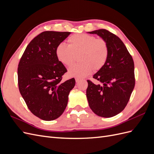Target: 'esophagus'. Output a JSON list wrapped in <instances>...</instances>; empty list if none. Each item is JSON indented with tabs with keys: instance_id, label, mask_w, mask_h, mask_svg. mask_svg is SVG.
<instances>
[{
	"instance_id": "1",
	"label": "esophagus",
	"mask_w": 154,
	"mask_h": 154,
	"mask_svg": "<svg viewBox=\"0 0 154 154\" xmlns=\"http://www.w3.org/2000/svg\"><path fill=\"white\" fill-rule=\"evenodd\" d=\"M75 80H76V82H77V83H78V82H79L80 81V78H76L75 79Z\"/></svg>"
}]
</instances>
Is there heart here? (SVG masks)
<instances>
[{
  "mask_svg": "<svg viewBox=\"0 0 154 154\" xmlns=\"http://www.w3.org/2000/svg\"><path fill=\"white\" fill-rule=\"evenodd\" d=\"M68 45L60 43L56 48L55 54L58 61L65 66H71L79 54L80 63L69 69V76L82 78L91 74L93 69L103 67L109 56V48L106 41L87 34L72 35L67 40Z\"/></svg>",
  "mask_w": 154,
  "mask_h": 154,
  "instance_id": "1",
  "label": "heart"
}]
</instances>
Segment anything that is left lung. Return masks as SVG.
<instances>
[{
    "label": "left lung",
    "instance_id": "8db88e82",
    "mask_svg": "<svg viewBox=\"0 0 154 154\" xmlns=\"http://www.w3.org/2000/svg\"><path fill=\"white\" fill-rule=\"evenodd\" d=\"M88 33L100 36L109 48L105 64L93 75L100 84L87 80L88 105L100 117H113L125 108L134 88L133 59L122 40L109 31L101 29Z\"/></svg>",
    "mask_w": 154,
    "mask_h": 154
}]
</instances>
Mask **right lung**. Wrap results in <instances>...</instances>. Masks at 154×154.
I'll list each match as a JSON object with an SVG mask.
<instances>
[{
	"label": "right lung",
	"mask_w": 154,
	"mask_h": 154,
	"mask_svg": "<svg viewBox=\"0 0 154 154\" xmlns=\"http://www.w3.org/2000/svg\"><path fill=\"white\" fill-rule=\"evenodd\" d=\"M71 32L44 31L27 45L18 63L20 94L31 112L45 121L57 119L66 109L74 78L62 82L67 69L55 54Z\"/></svg>",
	"instance_id": "right-lung-1"
}]
</instances>
